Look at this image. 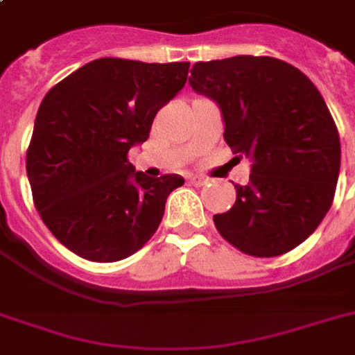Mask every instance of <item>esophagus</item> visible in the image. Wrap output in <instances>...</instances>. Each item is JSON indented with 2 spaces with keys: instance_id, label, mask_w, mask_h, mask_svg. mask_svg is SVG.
I'll return each mask as SVG.
<instances>
[{
  "instance_id": "esophagus-1",
  "label": "esophagus",
  "mask_w": 355,
  "mask_h": 355,
  "mask_svg": "<svg viewBox=\"0 0 355 355\" xmlns=\"http://www.w3.org/2000/svg\"><path fill=\"white\" fill-rule=\"evenodd\" d=\"M189 184L199 188V186H205V184H208V178H205V177H189Z\"/></svg>"
}]
</instances>
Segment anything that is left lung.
I'll return each mask as SVG.
<instances>
[{
  "label": "left lung",
  "mask_w": 355,
  "mask_h": 355,
  "mask_svg": "<svg viewBox=\"0 0 355 355\" xmlns=\"http://www.w3.org/2000/svg\"><path fill=\"white\" fill-rule=\"evenodd\" d=\"M189 85L219 103L225 141L252 160L236 202L214 216L217 232L237 250L275 258L306 241L336 195L341 141L315 85L275 57L193 64Z\"/></svg>",
  "instance_id": "1"
}]
</instances>
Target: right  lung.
Listing matches in <instances>:
<instances>
[{
	"label": "right lung",
	"instance_id": "obj_1",
	"mask_svg": "<svg viewBox=\"0 0 355 355\" xmlns=\"http://www.w3.org/2000/svg\"><path fill=\"white\" fill-rule=\"evenodd\" d=\"M189 62L105 57L47 92L27 147L33 202L71 252L110 263L138 252L160 227L178 175L136 173L128 150L186 85Z\"/></svg>",
	"mask_w": 355,
	"mask_h": 355
}]
</instances>
